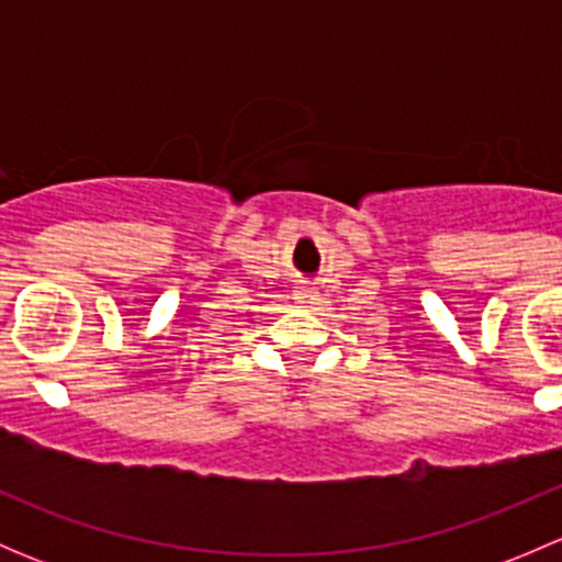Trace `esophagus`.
I'll list each match as a JSON object with an SVG mask.
<instances>
[{
  "label": "esophagus",
  "mask_w": 562,
  "mask_h": 562,
  "mask_svg": "<svg viewBox=\"0 0 562 562\" xmlns=\"http://www.w3.org/2000/svg\"><path fill=\"white\" fill-rule=\"evenodd\" d=\"M293 299H296L299 304H304V307H310V304L317 302V291H315V288L299 285L296 291H293Z\"/></svg>",
  "instance_id": "obj_1"
}]
</instances>
